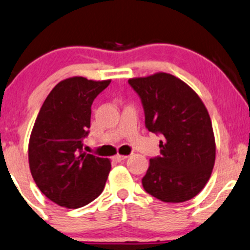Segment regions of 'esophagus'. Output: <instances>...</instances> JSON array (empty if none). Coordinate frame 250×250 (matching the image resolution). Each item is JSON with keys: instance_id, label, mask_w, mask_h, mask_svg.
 Instances as JSON below:
<instances>
[{"instance_id": "esophagus-1", "label": "esophagus", "mask_w": 250, "mask_h": 250, "mask_svg": "<svg viewBox=\"0 0 250 250\" xmlns=\"http://www.w3.org/2000/svg\"><path fill=\"white\" fill-rule=\"evenodd\" d=\"M126 158H127V156H126V155H115V156L113 157V160L115 161V162H122V161H124V160H126Z\"/></svg>"}]
</instances>
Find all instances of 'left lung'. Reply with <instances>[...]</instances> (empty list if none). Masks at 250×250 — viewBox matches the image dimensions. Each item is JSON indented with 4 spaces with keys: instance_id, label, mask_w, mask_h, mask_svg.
Listing matches in <instances>:
<instances>
[{
    "instance_id": "obj_1",
    "label": "left lung",
    "mask_w": 250,
    "mask_h": 250,
    "mask_svg": "<svg viewBox=\"0 0 250 250\" xmlns=\"http://www.w3.org/2000/svg\"><path fill=\"white\" fill-rule=\"evenodd\" d=\"M138 94L150 132L163 136L150 158L144 189L165 203L194 198L210 179L216 158L212 123L198 94L178 77L157 72L128 80Z\"/></svg>"
}]
</instances>
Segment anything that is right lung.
<instances>
[{"label": "right lung", "instance_id": "add662e5", "mask_svg": "<svg viewBox=\"0 0 250 250\" xmlns=\"http://www.w3.org/2000/svg\"><path fill=\"white\" fill-rule=\"evenodd\" d=\"M111 80L75 76L61 81L45 99L28 143L31 174L42 194L57 205L79 208L103 193L108 158L82 151L94 99Z\"/></svg>", "mask_w": 250, "mask_h": 250}]
</instances>
